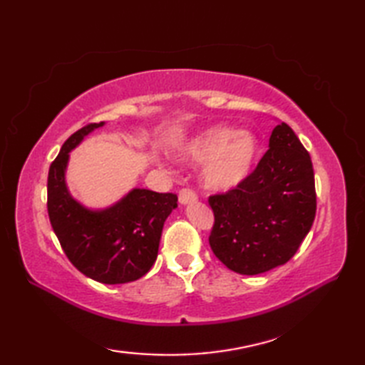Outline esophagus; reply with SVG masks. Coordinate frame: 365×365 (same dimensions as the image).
<instances>
[{"label": "esophagus", "instance_id": "esophagus-1", "mask_svg": "<svg viewBox=\"0 0 365 365\" xmlns=\"http://www.w3.org/2000/svg\"><path fill=\"white\" fill-rule=\"evenodd\" d=\"M178 200H180V204H190V202H196L197 200V195L196 191H192L190 188H183L178 192Z\"/></svg>", "mask_w": 365, "mask_h": 365}]
</instances>
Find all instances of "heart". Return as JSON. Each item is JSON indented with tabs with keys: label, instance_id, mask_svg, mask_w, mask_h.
Returning <instances> with one entry per match:
<instances>
[{
	"label": "heart",
	"instance_id": "b5f03b06",
	"mask_svg": "<svg viewBox=\"0 0 365 365\" xmlns=\"http://www.w3.org/2000/svg\"><path fill=\"white\" fill-rule=\"evenodd\" d=\"M259 155V144L251 133L229 127H212L196 136L185 149V157L202 161L204 183L212 190H229L250 175Z\"/></svg>",
	"mask_w": 365,
	"mask_h": 365
}]
</instances>
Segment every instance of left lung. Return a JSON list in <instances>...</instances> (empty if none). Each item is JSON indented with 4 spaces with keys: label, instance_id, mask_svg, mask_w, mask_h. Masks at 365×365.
Returning <instances> with one entry per match:
<instances>
[{
    "label": "left lung",
    "instance_id": "left-lung-1",
    "mask_svg": "<svg viewBox=\"0 0 365 365\" xmlns=\"http://www.w3.org/2000/svg\"><path fill=\"white\" fill-rule=\"evenodd\" d=\"M213 254L240 274H260L289 262L317 212L311 155L281 122L257 168L234 190L208 197Z\"/></svg>",
    "mask_w": 365,
    "mask_h": 365
}]
</instances>
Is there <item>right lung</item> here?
Masks as SVG:
<instances>
[{
	"label": "right lung",
	"instance_id": "obj_1",
	"mask_svg": "<svg viewBox=\"0 0 365 365\" xmlns=\"http://www.w3.org/2000/svg\"><path fill=\"white\" fill-rule=\"evenodd\" d=\"M103 122L88 123L67 139L48 170L46 208L51 227L72 265L102 284L143 277L157 260L161 230L177 207V195L133 190L105 210H89L66 185L68 152Z\"/></svg>",
	"mask_w": 365,
	"mask_h": 365
}]
</instances>
